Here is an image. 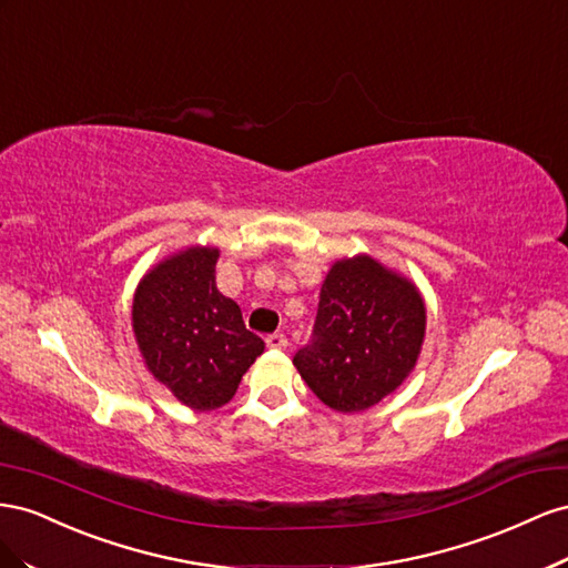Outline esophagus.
Masks as SVG:
<instances>
[{
    "label": "esophagus",
    "instance_id": "esophagus-1",
    "mask_svg": "<svg viewBox=\"0 0 568 568\" xmlns=\"http://www.w3.org/2000/svg\"><path fill=\"white\" fill-rule=\"evenodd\" d=\"M266 345H268L271 349H283V347H287V337H285L283 333H271V335L266 337Z\"/></svg>",
    "mask_w": 568,
    "mask_h": 568
}]
</instances>
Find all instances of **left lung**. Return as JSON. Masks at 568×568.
<instances>
[{
  "mask_svg": "<svg viewBox=\"0 0 568 568\" xmlns=\"http://www.w3.org/2000/svg\"><path fill=\"white\" fill-rule=\"evenodd\" d=\"M424 331L426 306L409 281L371 256L345 258L323 281L312 337L293 364L331 409L364 412L407 378Z\"/></svg>",
  "mask_w": 568,
  "mask_h": 568,
  "instance_id": "8db88e82",
  "label": "left lung"
}]
</instances>
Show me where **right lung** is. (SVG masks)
I'll use <instances>...</instances> for the list:
<instances>
[{"label":"right lung","mask_w":568,"mask_h":568,"mask_svg":"<svg viewBox=\"0 0 568 568\" xmlns=\"http://www.w3.org/2000/svg\"><path fill=\"white\" fill-rule=\"evenodd\" d=\"M219 250L190 247L144 275L133 328L148 368L187 407L231 402L264 339L245 328L240 306L216 287Z\"/></svg>","instance_id":"add662e5"}]
</instances>
